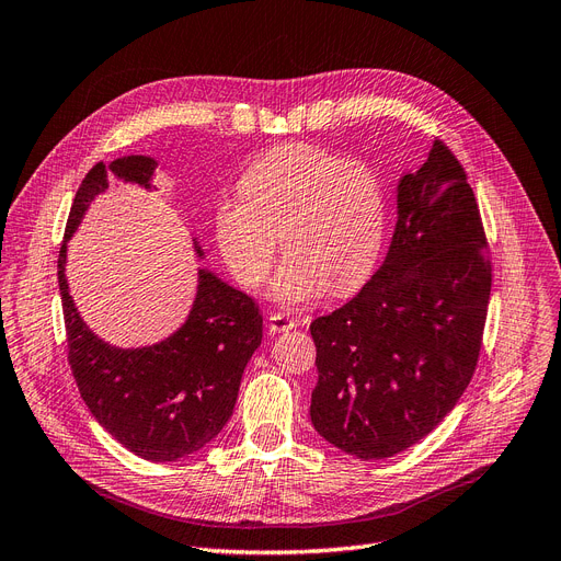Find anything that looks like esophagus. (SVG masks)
<instances>
[{"label": "esophagus", "instance_id": "esophagus-1", "mask_svg": "<svg viewBox=\"0 0 561 561\" xmlns=\"http://www.w3.org/2000/svg\"><path fill=\"white\" fill-rule=\"evenodd\" d=\"M296 328V319H291L288 314H282V312H270L267 314V330L273 335L277 333H286V330Z\"/></svg>", "mask_w": 561, "mask_h": 561}]
</instances>
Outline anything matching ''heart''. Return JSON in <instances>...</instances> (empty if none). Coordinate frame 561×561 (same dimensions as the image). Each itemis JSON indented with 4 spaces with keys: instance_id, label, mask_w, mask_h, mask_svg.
Here are the masks:
<instances>
[{
    "instance_id": "obj_1",
    "label": "heart",
    "mask_w": 561,
    "mask_h": 561,
    "mask_svg": "<svg viewBox=\"0 0 561 561\" xmlns=\"http://www.w3.org/2000/svg\"><path fill=\"white\" fill-rule=\"evenodd\" d=\"M388 228V194L377 165L314 142H286L242 173L240 194L215 203V242L233 277L273 282L282 305H305L328 288L348 294L375 273Z\"/></svg>"
}]
</instances>
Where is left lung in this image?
<instances>
[{"label": "left lung", "instance_id": "8db88e82", "mask_svg": "<svg viewBox=\"0 0 561 561\" xmlns=\"http://www.w3.org/2000/svg\"><path fill=\"white\" fill-rule=\"evenodd\" d=\"M492 288L490 247L467 173L444 140L398 186V226L371 279L309 325L314 430L360 460L419 444L467 390Z\"/></svg>", "mask_w": 561, "mask_h": 561}]
</instances>
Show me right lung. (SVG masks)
Returning a JSON list of instances; mask_svg holds the SVG:
<instances>
[{"mask_svg":"<svg viewBox=\"0 0 561 561\" xmlns=\"http://www.w3.org/2000/svg\"><path fill=\"white\" fill-rule=\"evenodd\" d=\"M157 161L122 157L99 161L82 178L67 219L57 259L65 309L69 365L80 398L103 430L150 462H175L210 444L231 419L242 371L263 337L259 305L207 270H198V291L190 319L154 346L117 348L101 342L80 319L65 277L67 240L90 201L108 190V178L150 186ZM201 254V247H196Z\"/></svg>","mask_w":561,"mask_h":561,"instance_id":"obj_1","label":"right lung"}]
</instances>
